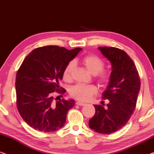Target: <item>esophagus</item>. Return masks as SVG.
I'll return each mask as SVG.
<instances>
[{
    "label": "esophagus",
    "mask_w": 154,
    "mask_h": 154,
    "mask_svg": "<svg viewBox=\"0 0 154 154\" xmlns=\"http://www.w3.org/2000/svg\"><path fill=\"white\" fill-rule=\"evenodd\" d=\"M76 104L77 105H79V106H84V105H85V103H82V102H81V101H77Z\"/></svg>",
    "instance_id": "1"
}]
</instances>
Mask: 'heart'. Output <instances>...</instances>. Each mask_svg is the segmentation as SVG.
<instances>
[{
  "instance_id": "heart-1",
  "label": "heart",
  "mask_w": 154,
  "mask_h": 154,
  "mask_svg": "<svg viewBox=\"0 0 154 154\" xmlns=\"http://www.w3.org/2000/svg\"><path fill=\"white\" fill-rule=\"evenodd\" d=\"M82 63L90 74L96 75L97 82L101 85L107 84L110 79V75L106 71H103L105 63L103 60L94 55L84 56L82 60ZM75 65L72 62L69 63L65 68L63 72V78L64 81L70 82L72 80L73 71ZM97 89L93 85H84L76 84L70 88V96L75 99L81 101H86L96 94Z\"/></svg>"
}]
</instances>
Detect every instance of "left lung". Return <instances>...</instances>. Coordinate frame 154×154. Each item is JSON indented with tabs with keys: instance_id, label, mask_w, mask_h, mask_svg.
I'll use <instances>...</instances> for the list:
<instances>
[{
	"instance_id": "8db88e82",
	"label": "left lung",
	"mask_w": 154,
	"mask_h": 154,
	"mask_svg": "<svg viewBox=\"0 0 154 154\" xmlns=\"http://www.w3.org/2000/svg\"><path fill=\"white\" fill-rule=\"evenodd\" d=\"M98 49L112 65L109 84L102 98L107 99V108L95 105L96 113L88 126L101 134H111L126 124L135 109L140 90V79L135 63L126 52L116 47Z\"/></svg>"
}]
</instances>
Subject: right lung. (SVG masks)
<instances>
[{
  "instance_id": "add662e5",
  "label": "right lung",
  "mask_w": 154,
  "mask_h": 154,
  "mask_svg": "<svg viewBox=\"0 0 154 154\" xmlns=\"http://www.w3.org/2000/svg\"><path fill=\"white\" fill-rule=\"evenodd\" d=\"M82 48L38 47L29 53L17 71V106L23 121L33 128L49 133L61 128L75 100H54L52 94L66 91L59 86L66 66Z\"/></svg>"
}]
</instances>
